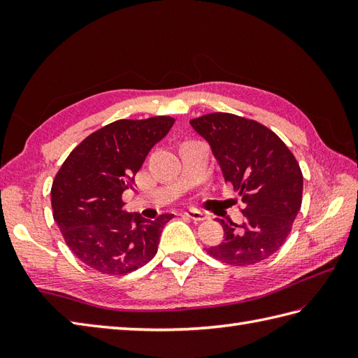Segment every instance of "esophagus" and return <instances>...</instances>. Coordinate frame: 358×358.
Segmentation results:
<instances>
[{
  "mask_svg": "<svg viewBox=\"0 0 358 358\" xmlns=\"http://www.w3.org/2000/svg\"><path fill=\"white\" fill-rule=\"evenodd\" d=\"M185 215H186L187 218L194 220V222H204V220L208 218L206 214H203V212L196 210V209H187V210L185 212Z\"/></svg>",
  "mask_w": 358,
  "mask_h": 358,
  "instance_id": "1",
  "label": "esophagus"
}]
</instances>
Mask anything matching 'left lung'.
<instances>
[{
    "mask_svg": "<svg viewBox=\"0 0 358 358\" xmlns=\"http://www.w3.org/2000/svg\"><path fill=\"white\" fill-rule=\"evenodd\" d=\"M231 183L245 203L241 224L223 222L224 238L206 252L231 266H249L285 245L301 208L303 173L292 152L271 129L226 112L192 118Z\"/></svg>",
    "mask_w": 358,
    "mask_h": 358,
    "instance_id": "obj_1",
    "label": "left lung"
}]
</instances>
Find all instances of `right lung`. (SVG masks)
<instances>
[{"instance_id":"1","label":"right lung","mask_w":358,"mask_h":358,"mask_svg":"<svg viewBox=\"0 0 358 358\" xmlns=\"http://www.w3.org/2000/svg\"><path fill=\"white\" fill-rule=\"evenodd\" d=\"M173 123L166 115L117 120L86 136L59 167L50 189L53 220L89 268L124 275L155 257L159 235L173 215L146 220L129 214L121 196Z\"/></svg>"}]
</instances>
